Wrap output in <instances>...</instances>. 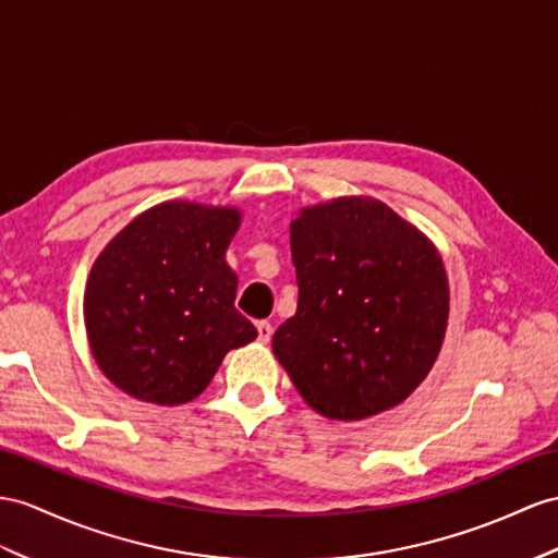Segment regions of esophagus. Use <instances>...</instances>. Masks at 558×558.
<instances>
[{"label": "esophagus", "mask_w": 558, "mask_h": 558, "mask_svg": "<svg viewBox=\"0 0 558 558\" xmlns=\"http://www.w3.org/2000/svg\"><path fill=\"white\" fill-rule=\"evenodd\" d=\"M257 341L260 343H269L271 341V324L269 322H257Z\"/></svg>", "instance_id": "34e87169"}]
</instances>
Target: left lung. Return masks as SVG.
Listing matches in <instances>:
<instances>
[{"label":"left lung","mask_w":558,"mask_h":558,"mask_svg":"<svg viewBox=\"0 0 558 558\" xmlns=\"http://www.w3.org/2000/svg\"><path fill=\"white\" fill-rule=\"evenodd\" d=\"M298 310L271 350L326 418L404 402L436 364L450 317L442 255L384 201L341 196L291 220Z\"/></svg>","instance_id":"8db88e82"}]
</instances>
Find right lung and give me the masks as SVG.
Returning <instances> with one entry per match:
<instances>
[{
  "instance_id": "1",
  "label": "right lung",
  "mask_w": 558,
  "mask_h": 558,
  "mask_svg": "<svg viewBox=\"0 0 558 558\" xmlns=\"http://www.w3.org/2000/svg\"><path fill=\"white\" fill-rule=\"evenodd\" d=\"M234 206L166 201L106 243L85 287V329L104 376L142 402L184 404L229 350L257 338L234 307L227 265L241 227Z\"/></svg>"
}]
</instances>
